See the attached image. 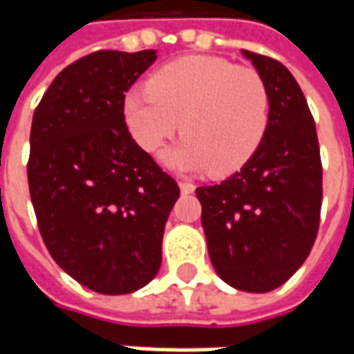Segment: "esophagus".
Masks as SVG:
<instances>
[{
  "instance_id": "obj_1",
  "label": "esophagus",
  "mask_w": 354,
  "mask_h": 354,
  "mask_svg": "<svg viewBox=\"0 0 354 354\" xmlns=\"http://www.w3.org/2000/svg\"><path fill=\"white\" fill-rule=\"evenodd\" d=\"M179 189H181L183 195H191L195 191V185L189 183V181H179Z\"/></svg>"
}]
</instances>
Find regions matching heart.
<instances>
[{
  "label": "heart",
  "instance_id": "1",
  "mask_svg": "<svg viewBox=\"0 0 354 354\" xmlns=\"http://www.w3.org/2000/svg\"><path fill=\"white\" fill-rule=\"evenodd\" d=\"M145 88L126 94L124 122L145 151L159 149L181 128L183 140L161 153L169 169L228 177L264 142L272 100L264 78L250 66L189 55L157 68Z\"/></svg>",
  "mask_w": 354,
  "mask_h": 354
}]
</instances>
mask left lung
Segmentation results:
<instances>
[{"label":"left lung","instance_id":"left-lung-1","mask_svg":"<svg viewBox=\"0 0 354 354\" xmlns=\"http://www.w3.org/2000/svg\"><path fill=\"white\" fill-rule=\"evenodd\" d=\"M270 90V126L250 161L221 185L198 187L211 262L228 286L279 288L301 268L319 228L321 157L297 80L264 55L242 50Z\"/></svg>","mask_w":354,"mask_h":354}]
</instances>
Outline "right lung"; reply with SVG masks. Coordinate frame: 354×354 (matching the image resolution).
<instances>
[{
    "mask_svg": "<svg viewBox=\"0 0 354 354\" xmlns=\"http://www.w3.org/2000/svg\"><path fill=\"white\" fill-rule=\"evenodd\" d=\"M157 50L82 57L41 98L27 179L53 260L92 292L142 290L161 266L163 230L179 187L129 136L124 94Z\"/></svg>",
    "mask_w": 354,
    "mask_h": 354,
    "instance_id": "1",
    "label": "right lung"
}]
</instances>
